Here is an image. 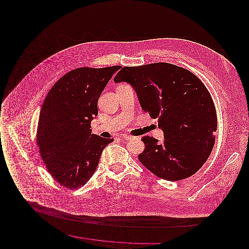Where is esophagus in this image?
Instances as JSON below:
<instances>
[{"instance_id": "obj_1", "label": "esophagus", "mask_w": 249, "mask_h": 249, "mask_svg": "<svg viewBox=\"0 0 249 249\" xmlns=\"http://www.w3.org/2000/svg\"><path fill=\"white\" fill-rule=\"evenodd\" d=\"M123 139H125V140H128V141H130L132 139V137L131 136H129V135H123V137H122Z\"/></svg>"}]
</instances>
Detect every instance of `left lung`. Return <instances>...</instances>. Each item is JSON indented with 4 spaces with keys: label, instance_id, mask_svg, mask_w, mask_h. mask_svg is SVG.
<instances>
[{
    "label": "left lung",
    "instance_id": "1",
    "mask_svg": "<svg viewBox=\"0 0 249 249\" xmlns=\"http://www.w3.org/2000/svg\"><path fill=\"white\" fill-rule=\"evenodd\" d=\"M114 81L130 84L142 110L163 130L160 142L142 137V165L168 181L194 175L211 154L217 128L212 96L201 79L185 68L157 62L123 67Z\"/></svg>",
    "mask_w": 249,
    "mask_h": 249
}]
</instances>
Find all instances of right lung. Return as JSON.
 Here are the masks:
<instances>
[{
    "label": "right lung",
    "mask_w": 249,
    "mask_h": 249,
    "mask_svg": "<svg viewBox=\"0 0 249 249\" xmlns=\"http://www.w3.org/2000/svg\"><path fill=\"white\" fill-rule=\"evenodd\" d=\"M120 66L80 67L53 85L40 112L36 142L46 168L59 185L76 190L89 181L113 138L91 134L98 100Z\"/></svg>",
    "instance_id": "add662e5"
}]
</instances>
